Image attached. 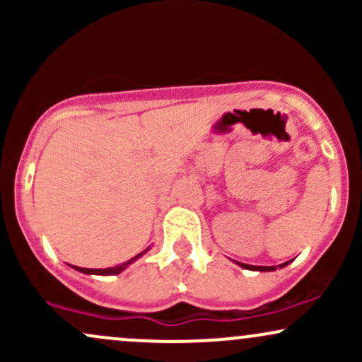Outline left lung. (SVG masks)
Masks as SVG:
<instances>
[{
    "label": "left lung",
    "instance_id": "8db88e82",
    "mask_svg": "<svg viewBox=\"0 0 362 362\" xmlns=\"http://www.w3.org/2000/svg\"><path fill=\"white\" fill-rule=\"evenodd\" d=\"M291 262V260H289ZM289 262H284V264H281L279 267H284V265H288ZM242 267L248 269V271H260V272H271V271H276V265H248V264H240Z\"/></svg>",
    "mask_w": 362,
    "mask_h": 362
}]
</instances>
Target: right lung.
<instances>
[{"instance_id": "1", "label": "right lung", "mask_w": 362, "mask_h": 362, "mask_svg": "<svg viewBox=\"0 0 362 362\" xmlns=\"http://www.w3.org/2000/svg\"><path fill=\"white\" fill-rule=\"evenodd\" d=\"M149 250V248H146V250L144 252H141L139 255H136L134 259H131L129 262H126V264H120V265H115V267H109V269H85V267H76V265H73L74 269H76V271H80V272H83V274H97V276H115V274H119V272H122L124 269L127 267L129 264H131V262H134L136 259H139L141 255H144V253H146Z\"/></svg>"}]
</instances>
